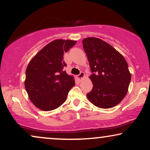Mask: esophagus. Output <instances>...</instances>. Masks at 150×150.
I'll return each mask as SVG.
<instances>
[{
	"instance_id": "obj_1",
	"label": "esophagus",
	"mask_w": 150,
	"mask_h": 150,
	"mask_svg": "<svg viewBox=\"0 0 150 150\" xmlns=\"http://www.w3.org/2000/svg\"><path fill=\"white\" fill-rule=\"evenodd\" d=\"M84 76H85V74H84V72H83V71H81V72L78 75V78H79L80 80L84 78Z\"/></svg>"
}]
</instances>
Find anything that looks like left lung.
<instances>
[{"mask_svg": "<svg viewBox=\"0 0 150 150\" xmlns=\"http://www.w3.org/2000/svg\"><path fill=\"white\" fill-rule=\"evenodd\" d=\"M89 62L93 89L87 94L92 104L101 108L114 107L126 96L131 80L124 57L112 46L100 39L83 40Z\"/></svg>", "mask_w": 150, "mask_h": 150, "instance_id": "8db88e82", "label": "left lung"}]
</instances>
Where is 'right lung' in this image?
<instances>
[{
    "instance_id": "right-lung-1",
    "label": "right lung",
    "mask_w": 150,
    "mask_h": 150,
    "mask_svg": "<svg viewBox=\"0 0 150 150\" xmlns=\"http://www.w3.org/2000/svg\"><path fill=\"white\" fill-rule=\"evenodd\" d=\"M76 41L56 40L44 46L28 63L24 81L26 91L36 107L45 111L56 109L66 100L75 85L72 76L64 71V52Z\"/></svg>"
}]
</instances>
